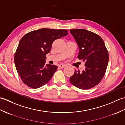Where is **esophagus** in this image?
<instances>
[{"label": "esophagus", "mask_w": 125, "mask_h": 125, "mask_svg": "<svg viewBox=\"0 0 125 125\" xmlns=\"http://www.w3.org/2000/svg\"><path fill=\"white\" fill-rule=\"evenodd\" d=\"M65 67H66V65H65V64H60L58 65V67H59L60 68H61V69H62Z\"/></svg>", "instance_id": "obj_1"}]
</instances>
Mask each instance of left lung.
I'll return each mask as SVG.
<instances>
[{"label":"left lung","instance_id":"8db88e82","mask_svg":"<svg viewBox=\"0 0 125 125\" xmlns=\"http://www.w3.org/2000/svg\"><path fill=\"white\" fill-rule=\"evenodd\" d=\"M79 47L78 58L85 62V69L75 70L70 83L83 90L91 89L104 76L108 62V52L103 40L97 34L85 29L70 30Z\"/></svg>","mask_w":125,"mask_h":125}]
</instances>
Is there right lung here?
Segmentation results:
<instances>
[{"label": "right lung", "mask_w": 125, "mask_h": 125, "mask_svg": "<svg viewBox=\"0 0 125 125\" xmlns=\"http://www.w3.org/2000/svg\"><path fill=\"white\" fill-rule=\"evenodd\" d=\"M66 30L42 28L30 31L20 40L14 55L17 72L26 85L37 89L47 84L56 71L55 65H45L46 54L56 39L67 35Z\"/></svg>", "instance_id": "add662e5"}]
</instances>
